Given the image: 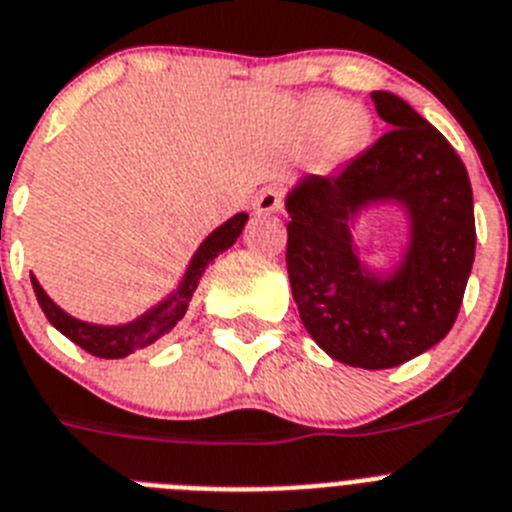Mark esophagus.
Returning a JSON list of instances; mask_svg holds the SVG:
<instances>
[{
	"instance_id": "esophagus-1",
	"label": "esophagus",
	"mask_w": 512,
	"mask_h": 512,
	"mask_svg": "<svg viewBox=\"0 0 512 512\" xmlns=\"http://www.w3.org/2000/svg\"><path fill=\"white\" fill-rule=\"evenodd\" d=\"M283 208V190L281 188H265L255 198L257 213H278Z\"/></svg>"
}]
</instances>
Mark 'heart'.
Listing matches in <instances>:
<instances>
[{
  "mask_svg": "<svg viewBox=\"0 0 512 512\" xmlns=\"http://www.w3.org/2000/svg\"><path fill=\"white\" fill-rule=\"evenodd\" d=\"M309 123L314 131H327L335 120V131H332V149L337 154H350V151L361 149L366 144L368 133H371V121L361 108H345L340 97H317L306 108Z\"/></svg>",
  "mask_w": 512,
  "mask_h": 512,
  "instance_id": "b5f03b06",
  "label": "heart"
}]
</instances>
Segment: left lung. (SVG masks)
Returning <instances> with one entry per match:
<instances>
[{
  "label": "left lung",
  "instance_id": "8db88e82",
  "mask_svg": "<svg viewBox=\"0 0 512 512\" xmlns=\"http://www.w3.org/2000/svg\"><path fill=\"white\" fill-rule=\"evenodd\" d=\"M391 126L337 175L288 193L286 265L301 322L335 361L381 371L441 342L459 317L477 229L464 162L446 136L391 92H371ZM411 213V247L389 279L357 260L349 221L368 202Z\"/></svg>",
  "mask_w": 512,
  "mask_h": 512
}]
</instances>
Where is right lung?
<instances>
[{
    "mask_svg": "<svg viewBox=\"0 0 512 512\" xmlns=\"http://www.w3.org/2000/svg\"><path fill=\"white\" fill-rule=\"evenodd\" d=\"M247 219H250L247 213H237V216H231L226 224H221L219 229L211 231L206 237V242H203L201 247H198V252L193 255V260H190V268L188 273H185V278H182L180 288H177L172 296H167L162 304H157L151 311H146L144 317H139L136 322L121 324V327H100V324L79 322V319L69 317L64 309H59V306L53 304L46 296V291L41 288V283L30 275L35 299L41 304L48 322H51L61 335L69 337L71 342H77L82 350H87L90 355H97V358H126L133 350L146 348L151 342L162 340L167 332H172V327L185 317V311H188V304L190 299H193L195 288H198L201 275L206 273L208 265H211L221 252L229 250L231 244L237 242Z\"/></svg>",
    "mask_w": 512,
    "mask_h": 512,
    "instance_id": "obj_1",
    "label": "right lung"
}]
</instances>
